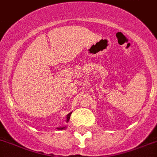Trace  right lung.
Returning <instances> with one entry per match:
<instances>
[{
  "mask_svg": "<svg viewBox=\"0 0 157 157\" xmlns=\"http://www.w3.org/2000/svg\"><path fill=\"white\" fill-rule=\"evenodd\" d=\"M71 113H69L68 114V115H67V122H68V121H69V120H70V117H71ZM58 130H62V129H65V127H63V128H58Z\"/></svg>",
  "mask_w": 157,
  "mask_h": 157,
  "instance_id": "add662e5",
  "label": "right lung"
}]
</instances>
